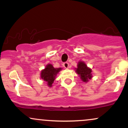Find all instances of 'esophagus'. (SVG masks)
<instances>
[{
    "mask_svg": "<svg viewBox=\"0 0 128 128\" xmlns=\"http://www.w3.org/2000/svg\"><path fill=\"white\" fill-rule=\"evenodd\" d=\"M63 66H64V67L65 68H68L69 67V64L67 62H65L63 64Z\"/></svg>",
    "mask_w": 128,
    "mask_h": 128,
    "instance_id": "esophagus-1",
    "label": "esophagus"
}]
</instances>
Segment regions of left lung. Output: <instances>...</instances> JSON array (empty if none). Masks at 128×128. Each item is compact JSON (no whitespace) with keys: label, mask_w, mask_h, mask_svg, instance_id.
<instances>
[{"label":"left lung","mask_w":128,"mask_h":128,"mask_svg":"<svg viewBox=\"0 0 128 128\" xmlns=\"http://www.w3.org/2000/svg\"><path fill=\"white\" fill-rule=\"evenodd\" d=\"M76 72L80 79L84 82H88L89 79L92 78V70L87 67L86 64L82 61H79L78 64V67L76 68Z\"/></svg>","instance_id":"obj_1"}]
</instances>
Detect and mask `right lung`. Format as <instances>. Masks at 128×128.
I'll return each mask as SVG.
<instances>
[{
  "mask_svg": "<svg viewBox=\"0 0 128 128\" xmlns=\"http://www.w3.org/2000/svg\"><path fill=\"white\" fill-rule=\"evenodd\" d=\"M61 68H55L52 64H48L46 68L42 70L41 73V78L46 82L49 86H52L55 79V76L60 70Z\"/></svg>",
  "mask_w": 128,
  "mask_h": 128,
  "instance_id": "right-lung-1",
  "label": "right lung"
}]
</instances>
